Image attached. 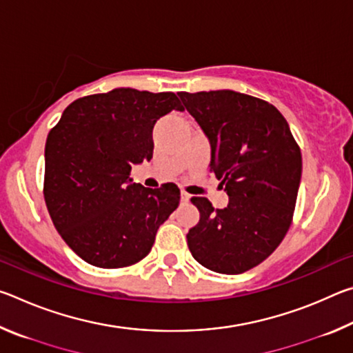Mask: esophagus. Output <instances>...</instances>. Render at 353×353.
I'll use <instances>...</instances> for the list:
<instances>
[{
	"mask_svg": "<svg viewBox=\"0 0 353 353\" xmlns=\"http://www.w3.org/2000/svg\"><path fill=\"white\" fill-rule=\"evenodd\" d=\"M181 199H182V202H188V201H190V194L185 193V191H182V193H181Z\"/></svg>",
	"mask_w": 353,
	"mask_h": 353,
	"instance_id": "34e87169",
	"label": "esophagus"
}]
</instances>
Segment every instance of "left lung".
<instances>
[{
  "label": "left lung",
  "mask_w": 353,
  "mask_h": 353,
  "mask_svg": "<svg viewBox=\"0 0 353 353\" xmlns=\"http://www.w3.org/2000/svg\"><path fill=\"white\" fill-rule=\"evenodd\" d=\"M210 140V172L229 196L225 208L191 198L201 213L187 234L207 270L241 274L266 260L288 232L302 174L301 148L276 107L234 90L179 93Z\"/></svg>",
  "instance_id": "left-lung-1"
}]
</instances>
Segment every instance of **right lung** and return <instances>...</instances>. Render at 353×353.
Instances as JSON below:
<instances>
[{"label":"right lung","instance_id":"add662e5","mask_svg":"<svg viewBox=\"0 0 353 353\" xmlns=\"http://www.w3.org/2000/svg\"><path fill=\"white\" fill-rule=\"evenodd\" d=\"M182 110L172 92L115 88L83 97L63 110L45 146L43 196L52 224L83 261L104 270L145 259L176 210L174 183H130L132 165L152 159V128Z\"/></svg>","mask_w":353,"mask_h":353}]
</instances>
